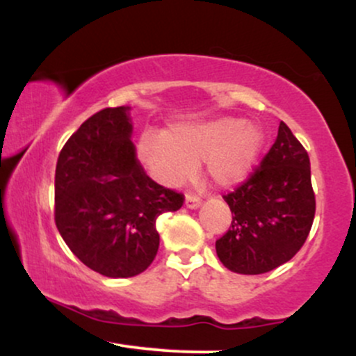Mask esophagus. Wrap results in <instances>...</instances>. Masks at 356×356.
<instances>
[{"label": "esophagus", "mask_w": 356, "mask_h": 356, "mask_svg": "<svg viewBox=\"0 0 356 356\" xmlns=\"http://www.w3.org/2000/svg\"><path fill=\"white\" fill-rule=\"evenodd\" d=\"M199 206H201V197L191 194L186 195V207H189V209H197Z\"/></svg>", "instance_id": "obj_1"}]
</instances>
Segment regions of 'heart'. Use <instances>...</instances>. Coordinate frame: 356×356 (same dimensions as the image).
<instances>
[{
	"instance_id": "heart-1",
	"label": "heart",
	"mask_w": 356,
	"mask_h": 356,
	"mask_svg": "<svg viewBox=\"0 0 356 356\" xmlns=\"http://www.w3.org/2000/svg\"><path fill=\"white\" fill-rule=\"evenodd\" d=\"M264 130L239 117L182 122L165 134L144 132L137 140V159L157 182L175 187L189 181L204 162L209 181L234 187L254 169L264 147Z\"/></svg>"
}]
</instances>
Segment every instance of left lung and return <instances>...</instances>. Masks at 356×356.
Listing matches in <instances>:
<instances>
[{"mask_svg":"<svg viewBox=\"0 0 356 356\" xmlns=\"http://www.w3.org/2000/svg\"><path fill=\"white\" fill-rule=\"evenodd\" d=\"M224 201L232 222L216 241V252L229 271L263 275L300 251L312 229L316 204L308 152L284 122L254 174L224 195Z\"/></svg>","mask_w":356,"mask_h":356,"instance_id":"obj_1","label":"left lung"}]
</instances>
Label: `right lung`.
<instances>
[{
	"label": "right lung",
	"mask_w": 356,
	"mask_h": 356,
	"mask_svg": "<svg viewBox=\"0 0 356 356\" xmlns=\"http://www.w3.org/2000/svg\"><path fill=\"white\" fill-rule=\"evenodd\" d=\"M130 107L104 108L63 145L55 172V222L85 266L132 277L159 249L155 220L184 195L154 182L136 159Z\"/></svg>",
	"instance_id": "add662e5"
}]
</instances>
